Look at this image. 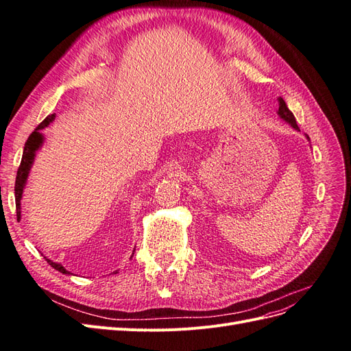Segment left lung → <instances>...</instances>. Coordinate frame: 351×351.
<instances>
[{"mask_svg": "<svg viewBox=\"0 0 351 351\" xmlns=\"http://www.w3.org/2000/svg\"><path fill=\"white\" fill-rule=\"evenodd\" d=\"M277 114H278V117L280 119L282 120V121H285L287 124L289 125H291L294 130H297V132H300V129H299V125H297V123H295V119H294V115H293V112L289 110V107H287L285 105V102H284V99L282 98H280V108H278V111H277ZM306 136V139L311 142V139H309V136L307 134H304Z\"/></svg>", "mask_w": 351, "mask_h": 351, "instance_id": "1", "label": "left lung"}]
</instances>
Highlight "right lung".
Wrapping results in <instances>:
<instances>
[{"label":"right lung","mask_w":351,"mask_h":351,"mask_svg":"<svg viewBox=\"0 0 351 351\" xmlns=\"http://www.w3.org/2000/svg\"><path fill=\"white\" fill-rule=\"evenodd\" d=\"M56 120V114H49L47 119L42 121L35 132H32V134L29 136L27 142L25 143V149H23V156H22V162H20V167L17 169V177H16V186H14V195H16V210H17V218L20 219L22 218V197H23V192H25V187H26V183H27V178H29V173H30V168L32 165H34L35 162V156L38 154V151L42 147V145H44L45 142V136L44 133H42V130L45 129V127H48L52 121ZM134 254V250L132 253V258ZM130 258V259H132ZM47 262L51 265L52 268L60 271L61 274L64 275H73L70 271H67L64 267H62L61 263L58 262H52L51 259L45 258ZM119 272V271H115Z\"/></svg>","instance_id":"1"}]
</instances>
